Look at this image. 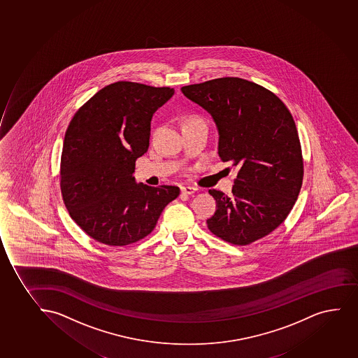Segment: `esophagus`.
<instances>
[{"label":"esophagus","mask_w":358,"mask_h":358,"mask_svg":"<svg viewBox=\"0 0 358 358\" xmlns=\"http://www.w3.org/2000/svg\"><path fill=\"white\" fill-rule=\"evenodd\" d=\"M181 192L185 194H194L197 192V189L192 187V186H182L181 187Z\"/></svg>","instance_id":"1"}]
</instances>
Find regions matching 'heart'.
<instances>
[{"instance_id": "1", "label": "heart", "mask_w": 358, "mask_h": 358, "mask_svg": "<svg viewBox=\"0 0 358 358\" xmlns=\"http://www.w3.org/2000/svg\"><path fill=\"white\" fill-rule=\"evenodd\" d=\"M197 123H204L201 117H198V115H186L185 118L182 120V128H184V127H189V125H194V124Z\"/></svg>"}]
</instances>
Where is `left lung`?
<instances>
[{
  "mask_svg": "<svg viewBox=\"0 0 358 358\" xmlns=\"http://www.w3.org/2000/svg\"><path fill=\"white\" fill-rule=\"evenodd\" d=\"M217 125L218 155L238 166L228 197L209 189L217 210L206 223L226 243L246 246L288 217L303 180V157L288 107L265 87L240 78L182 87Z\"/></svg>",
  "mask_w": 358,
  "mask_h": 358,
  "instance_id": "left-lung-1",
  "label": "left lung"
}]
</instances>
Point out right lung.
Here are the masks:
<instances>
[{"mask_svg":"<svg viewBox=\"0 0 358 358\" xmlns=\"http://www.w3.org/2000/svg\"><path fill=\"white\" fill-rule=\"evenodd\" d=\"M169 87L118 81L78 108L63 142L59 185L70 217L95 241L128 246L150 234L178 186L136 184L137 157L148 150L152 113Z\"/></svg>","mask_w":358,"mask_h":358,"instance_id":"right-lung-1","label":"right lung"}]
</instances>
